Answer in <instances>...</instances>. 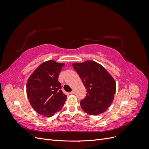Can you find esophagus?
<instances>
[{
  "label": "esophagus",
  "instance_id": "obj_1",
  "mask_svg": "<svg viewBox=\"0 0 149 149\" xmlns=\"http://www.w3.org/2000/svg\"><path fill=\"white\" fill-rule=\"evenodd\" d=\"M70 94H74V91H72L70 93Z\"/></svg>",
  "mask_w": 149,
  "mask_h": 149
}]
</instances>
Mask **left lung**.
Segmentation results:
<instances>
[{"instance_id":"left-lung-1","label":"left lung","mask_w":149,"mask_h":149,"mask_svg":"<svg viewBox=\"0 0 149 149\" xmlns=\"http://www.w3.org/2000/svg\"><path fill=\"white\" fill-rule=\"evenodd\" d=\"M86 89V95L80 105L86 113L96 116L109 107L116 93L113 78L101 65L93 61L73 64Z\"/></svg>"}]
</instances>
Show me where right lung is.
<instances>
[{
	"instance_id": "obj_1",
	"label": "right lung",
	"mask_w": 149,
	"mask_h": 149,
	"mask_svg": "<svg viewBox=\"0 0 149 149\" xmlns=\"http://www.w3.org/2000/svg\"><path fill=\"white\" fill-rule=\"evenodd\" d=\"M63 63L49 60L40 65L29 78L26 93L30 104L40 115L52 117L60 111L66 100L58 76Z\"/></svg>"
}]
</instances>
